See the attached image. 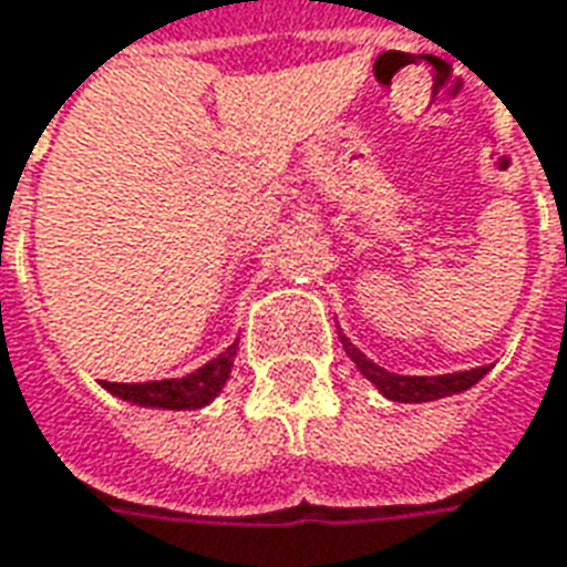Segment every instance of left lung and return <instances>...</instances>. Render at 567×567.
Here are the masks:
<instances>
[{"mask_svg": "<svg viewBox=\"0 0 567 567\" xmlns=\"http://www.w3.org/2000/svg\"><path fill=\"white\" fill-rule=\"evenodd\" d=\"M340 340H343L346 355L355 361L358 370H361L389 401H398V404H422V401H437V398H446V394L464 392V389L476 385V382L488 373V368H474L462 370V373H443V377H401V373H389V370L380 368V364H373V361H370L364 352H358L355 346L349 343L346 337H340Z\"/></svg>", "mask_w": 567, "mask_h": 567, "instance_id": "1", "label": "left lung"}]
</instances>
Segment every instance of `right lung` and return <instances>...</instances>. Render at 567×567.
I'll return each instance as SVG.
<instances>
[{
  "mask_svg": "<svg viewBox=\"0 0 567 567\" xmlns=\"http://www.w3.org/2000/svg\"><path fill=\"white\" fill-rule=\"evenodd\" d=\"M236 358V343L212 358L209 364H203L194 373H187L182 380H157V382H103L105 392L124 398L130 404L140 406H163V410H199L206 406L221 392V385L230 377Z\"/></svg>",
  "mask_w": 567,
  "mask_h": 567,
  "instance_id": "add662e5",
  "label": "right lung"
}]
</instances>
